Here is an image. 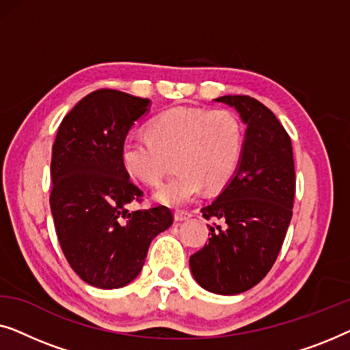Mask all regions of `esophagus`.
Returning <instances> with one entry per match:
<instances>
[{"mask_svg": "<svg viewBox=\"0 0 350 350\" xmlns=\"http://www.w3.org/2000/svg\"><path fill=\"white\" fill-rule=\"evenodd\" d=\"M191 218L189 212H183V210H176L175 212V219L176 221H186V219Z\"/></svg>", "mask_w": 350, "mask_h": 350, "instance_id": "esophagus-1", "label": "esophagus"}]
</instances>
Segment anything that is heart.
<instances>
[{
    "label": "heart",
    "instance_id": "obj_1",
    "mask_svg": "<svg viewBox=\"0 0 350 350\" xmlns=\"http://www.w3.org/2000/svg\"><path fill=\"white\" fill-rule=\"evenodd\" d=\"M242 127L224 109L178 107L148 124V135L127 137L121 145L122 167L145 185L159 183L167 156L175 157L178 174L154 191L165 205H183L198 198L204 185L219 189L236 174L242 156Z\"/></svg>",
    "mask_w": 350,
    "mask_h": 350
}]
</instances>
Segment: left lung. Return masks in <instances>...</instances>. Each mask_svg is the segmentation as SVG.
Wrapping results in <instances>:
<instances>
[{
  "label": "left lung",
  "instance_id": "1",
  "mask_svg": "<svg viewBox=\"0 0 350 350\" xmlns=\"http://www.w3.org/2000/svg\"><path fill=\"white\" fill-rule=\"evenodd\" d=\"M245 124L236 174L212 204L200 210L212 237L189 258L196 282L217 295L250 290L277 260L291 219L295 162L291 140L269 108L247 95L215 98Z\"/></svg>",
  "mask_w": 350,
  "mask_h": 350
}]
</instances>
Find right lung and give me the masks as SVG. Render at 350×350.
<instances>
[{
	"mask_svg": "<svg viewBox=\"0 0 350 350\" xmlns=\"http://www.w3.org/2000/svg\"><path fill=\"white\" fill-rule=\"evenodd\" d=\"M151 100L113 89L85 95L52 145L51 210L57 237L85 284L121 288L140 274L150 243L174 223L164 205L131 210L143 191L122 167L121 145Z\"/></svg>",
	"mask_w": 350,
	"mask_h": 350,
	"instance_id": "obj_1",
	"label": "right lung"
}]
</instances>
